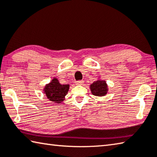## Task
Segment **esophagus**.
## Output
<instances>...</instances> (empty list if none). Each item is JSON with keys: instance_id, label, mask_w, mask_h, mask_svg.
Wrapping results in <instances>:
<instances>
[{"instance_id": "34e87169", "label": "esophagus", "mask_w": 157, "mask_h": 157, "mask_svg": "<svg viewBox=\"0 0 157 157\" xmlns=\"http://www.w3.org/2000/svg\"><path fill=\"white\" fill-rule=\"evenodd\" d=\"M83 84H84L83 80H78L76 82V84H78V85H82Z\"/></svg>"}]
</instances>
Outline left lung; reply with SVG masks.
Segmentation results:
<instances>
[{"instance_id": "1", "label": "left lung", "mask_w": 157, "mask_h": 157, "mask_svg": "<svg viewBox=\"0 0 157 157\" xmlns=\"http://www.w3.org/2000/svg\"><path fill=\"white\" fill-rule=\"evenodd\" d=\"M90 90L93 95L96 96H104L107 93V85L105 81L98 80L90 85Z\"/></svg>"}]
</instances>
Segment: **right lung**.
Wrapping results in <instances>:
<instances>
[{
    "label": "right lung",
    "instance_id": "right-lung-1",
    "mask_svg": "<svg viewBox=\"0 0 157 157\" xmlns=\"http://www.w3.org/2000/svg\"><path fill=\"white\" fill-rule=\"evenodd\" d=\"M69 89V84H61L56 78H54L52 82L46 85L44 92L47 98L54 103H61L64 101V96L67 95Z\"/></svg>",
    "mask_w": 157,
    "mask_h": 157
}]
</instances>
